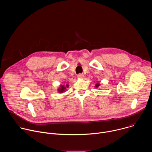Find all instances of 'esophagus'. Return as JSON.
<instances>
[{
  "mask_svg": "<svg viewBox=\"0 0 152 152\" xmlns=\"http://www.w3.org/2000/svg\"><path fill=\"white\" fill-rule=\"evenodd\" d=\"M83 77H84V76H83V74H79V75H77V77L79 79H83Z\"/></svg>",
  "mask_w": 152,
  "mask_h": 152,
  "instance_id": "34e87169",
  "label": "esophagus"
}]
</instances>
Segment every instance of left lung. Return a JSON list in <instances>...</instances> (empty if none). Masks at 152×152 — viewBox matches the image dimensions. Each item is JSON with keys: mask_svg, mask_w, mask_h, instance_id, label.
<instances>
[{"mask_svg": "<svg viewBox=\"0 0 152 152\" xmlns=\"http://www.w3.org/2000/svg\"><path fill=\"white\" fill-rule=\"evenodd\" d=\"M99 86H100V84H99V83H97L96 84V85H95V86H96V88H98Z\"/></svg>", "mask_w": 152, "mask_h": 152, "instance_id": "obj_1", "label": "left lung"}]
</instances>
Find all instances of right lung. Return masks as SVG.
I'll return each instance as SVG.
<instances>
[{"label":"right lung","instance_id":"add662e5","mask_svg":"<svg viewBox=\"0 0 152 152\" xmlns=\"http://www.w3.org/2000/svg\"><path fill=\"white\" fill-rule=\"evenodd\" d=\"M68 87H69L68 84L66 85V86H65L64 85H60V88H59L58 89V92L59 93H62L63 92L65 91V90H66V88H68Z\"/></svg>","mask_w":152,"mask_h":152}]
</instances>
